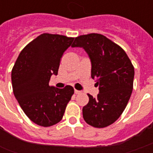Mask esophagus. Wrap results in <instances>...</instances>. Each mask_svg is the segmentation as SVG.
<instances>
[{"mask_svg":"<svg viewBox=\"0 0 153 153\" xmlns=\"http://www.w3.org/2000/svg\"><path fill=\"white\" fill-rule=\"evenodd\" d=\"M74 93H75V94H79V93H81V91H79V90L74 89Z\"/></svg>","mask_w":153,"mask_h":153,"instance_id":"1","label":"esophagus"}]
</instances>
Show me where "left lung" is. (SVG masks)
Segmentation results:
<instances>
[{"mask_svg": "<svg viewBox=\"0 0 153 153\" xmlns=\"http://www.w3.org/2000/svg\"><path fill=\"white\" fill-rule=\"evenodd\" d=\"M73 47H82L91 60V76L99 86L94 98L83 107V117L88 125L104 128L120 116L131 96L134 69L125 51L117 44L98 33L75 38Z\"/></svg>", "mask_w": 153, "mask_h": 153, "instance_id": "left-lung-1", "label": "left lung"}]
</instances>
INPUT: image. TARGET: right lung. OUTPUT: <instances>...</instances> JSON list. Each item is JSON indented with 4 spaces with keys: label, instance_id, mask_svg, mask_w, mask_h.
I'll list each match as a JSON object with an SVG mask.
<instances>
[{
    "label": "right lung",
    "instance_id": "add662e5",
    "mask_svg": "<svg viewBox=\"0 0 153 153\" xmlns=\"http://www.w3.org/2000/svg\"><path fill=\"white\" fill-rule=\"evenodd\" d=\"M74 38L43 33L21 51L12 69L13 92L19 106L32 121L43 127L61 120L73 87L50 86L51 76L57 75L60 59Z\"/></svg>",
    "mask_w": 153,
    "mask_h": 153
}]
</instances>
